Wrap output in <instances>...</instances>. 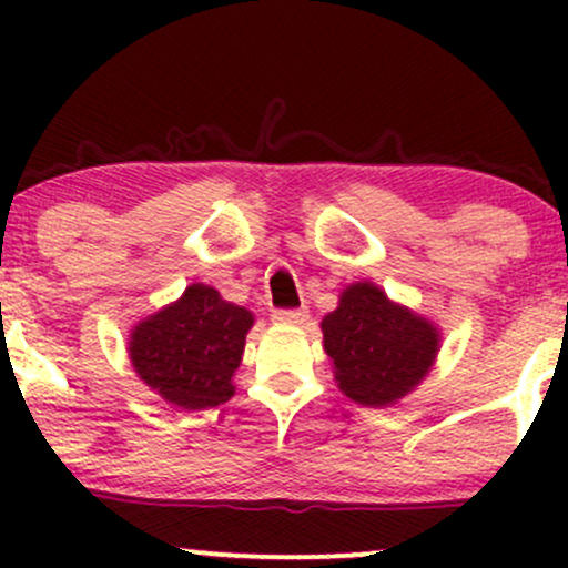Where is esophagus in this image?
Instances as JSON below:
<instances>
[{
  "label": "esophagus",
  "instance_id": "34e87169",
  "mask_svg": "<svg viewBox=\"0 0 568 568\" xmlns=\"http://www.w3.org/2000/svg\"><path fill=\"white\" fill-rule=\"evenodd\" d=\"M310 321L306 310H275L272 312V323L275 325H304Z\"/></svg>",
  "mask_w": 568,
  "mask_h": 568
}]
</instances>
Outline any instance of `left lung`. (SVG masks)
Returning <instances> with one entry per match:
<instances>
[{"mask_svg":"<svg viewBox=\"0 0 568 568\" xmlns=\"http://www.w3.org/2000/svg\"><path fill=\"white\" fill-rule=\"evenodd\" d=\"M323 349L336 387L366 408H387L414 393L433 371L440 328L397 304L371 280H357L323 317Z\"/></svg>","mask_w":568,"mask_h":568,"instance_id":"8db88e82","label":"left lung"}]
</instances>
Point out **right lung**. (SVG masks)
Masks as SVG:
<instances>
[{
  "label": "right lung",
  "mask_w": 568,
  "mask_h": 568,
  "mask_svg": "<svg viewBox=\"0 0 568 568\" xmlns=\"http://www.w3.org/2000/svg\"><path fill=\"white\" fill-rule=\"evenodd\" d=\"M253 312L221 298L205 283L186 291L130 328L128 357L135 376L181 410L216 408L234 395Z\"/></svg>",
  "instance_id": "obj_1"
}]
</instances>
